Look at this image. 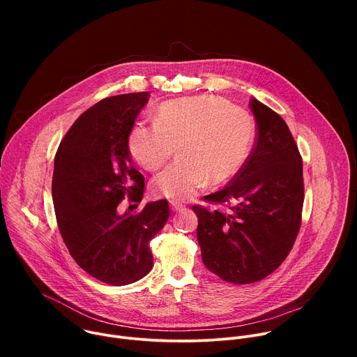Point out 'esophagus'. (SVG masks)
<instances>
[{
	"mask_svg": "<svg viewBox=\"0 0 357 357\" xmlns=\"http://www.w3.org/2000/svg\"><path fill=\"white\" fill-rule=\"evenodd\" d=\"M171 209H172V212H179V211H182L183 208H185V205L183 203H181V202H176V200H171Z\"/></svg>",
	"mask_w": 357,
	"mask_h": 357,
	"instance_id": "1",
	"label": "esophagus"
}]
</instances>
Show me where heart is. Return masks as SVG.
<instances>
[{
	"label": "heart",
	"mask_w": 357,
	"mask_h": 357,
	"mask_svg": "<svg viewBox=\"0 0 357 357\" xmlns=\"http://www.w3.org/2000/svg\"><path fill=\"white\" fill-rule=\"evenodd\" d=\"M251 116L230 101L211 94L162 103L154 124L137 123L128 134L130 155L142 168L157 171L175 154L181 157L152 182L160 196L185 200L208 181L213 185L236 176L254 145Z\"/></svg>",
	"instance_id": "1"
}]
</instances>
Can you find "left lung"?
<instances>
[{"label":"left lung","instance_id":"obj_1","mask_svg":"<svg viewBox=\"0 0 357 357\" xmlns=\"http://www.w3.org/2000/svg\"><path fill=\"white\" fill-rule=\"evenodd\" d=\"M257 138L244 168L195 205L202 260L231 284L257 282L289 254L302 222L303 176L296 142L280 114L250 100Z\"/></svg>","mask_w":357,"mask_h":357}]
</instances>
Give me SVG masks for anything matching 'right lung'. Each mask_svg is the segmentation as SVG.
Wrapping results in <instances>:
<instances>
[{"label":"right lung","mask_w":357,"mask_h":357,"mask_svg":"<svg viewBox=\"0 0 357 357\" xmlns=\"http://www.w3.org/2000/svg\"><path fill=\"white\" fill-rule=\"evenodd\" d=\"M148 91L103 98L62 139L52 178L58 227L77 266L96 280L121 287L145 277L154 263L149 241L165 226L167 199L138 212H119L124 197L139 203L144 176L131 165L130 130Z\"/></svg>","instance_id":"right-lung-1"}]
</instances>
